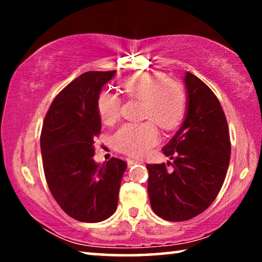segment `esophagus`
<instances>
[{
    "instance_id": "34e87169",
    "label": "esophagus",
    "mask_w": 262,
    "mask_h": 262,
    "mask_svg": "<svg viewBox=\"0 0 262 262\" xmlns=\"http://www.w3.org/2000/svg\"><path fill=\"white\" fill-rule=\"evenodd\" d=\"M127 163H128V166H132L134 165V164L140 163V161H137V159H127Z\"/></svg>"
}]
</instances>
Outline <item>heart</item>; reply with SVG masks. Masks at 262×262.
Instances as JSON below:
<instances>
[{"mask_svg": "<svg viewBox=\"0 0 262 262\" xmlns=\"http://www.w3.org/2000/svg\"><path fill=\"white\" fill-rule=\"evenodd\" d=\"M121 89L129 98L141 99L142 115L151 119L142 123H125L115 132L114 145L130 156H142L159 141L157 122L164 129H172L184 118L187 96L183 84L163 74H136L123 79ZM97 111L105 123L117 120L120 112V99L110 91L100 92ZM154 121L152 122V120Z\"/></svg>", "mask_w": 262, "mask_h": 262, "instance_id": "b5f03b06", "label": "heart"}]
</instances>
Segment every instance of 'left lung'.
Listing matches in <instances>:
<instances>
[{
    "label": "left lung",
    "instance_id": "left-lung-1",
    "mask_svg": "<svg viewBox=\"0 0 262 262\" xmlns=\"http://www.w3.org/2000/svg\"><path fill=\"white\" fill-rule=\"evenodd\" d=\"M187 111L183 125L164 147L173 162L147 164L148 194L155 214L171 222L200 215L219 195L231 155L229 128L220 100L187 72Z\"/></svg>",
    "mask_w": 262,
    "mask_h": 262
}]
</instances>
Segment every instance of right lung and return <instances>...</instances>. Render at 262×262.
Instances as JSON below:
<instances>
[{
	"mask_svg": "<svg viewBox=\"0 0 262 262\" xmlns=\"http://www.w3.org/2000/svg\"><path fill=\"white\" fill-rule=\"evenodd\" d=\"M112 72H88L69 83L51 104L42 123L40 148L45 178L53 198L66 214L86 223L114 214L127 164L111 158L94 161V139L101 121L97 98Z\"/></svg>",
	"mask_w": 262,
	"mask_h": 262,
	"instance_id": "1",
	"label": "right lung"
}]
</instances>
